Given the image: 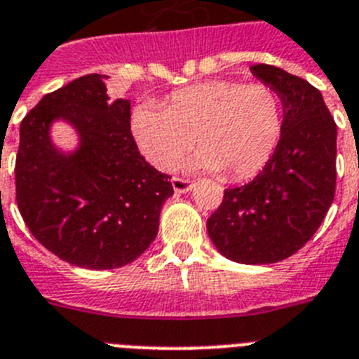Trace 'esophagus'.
Listing matches in <instances>:
<instances>
[{"instance_id": "1", "label": "esophagus", "mask_w": 359, "mask_h": 359, "mask_svg": "<svg viewBox=\"0 0 359 359\" xmlns=\"http://www.w3.org/2000/svg\"><path fill=\"white\" fill-rule=\"evenodd\" d=\"M172 186H173V191L175 193H187L189 189L193 187V184L189 182L187 179H180V177H173L172 179Z\"/></svg>"}]
</instances>
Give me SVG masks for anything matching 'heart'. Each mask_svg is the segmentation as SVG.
Segmentation results:
<instances>
[{
	"label": "heart",
	"mask_w": 359,
	"mask_h": 359,
	"mask_svg": "<svg viewBox=\"0 0 359 359\" xmlns=\"http://www.w3.org/2000/svg\"><path fill=\"white\" fill-rule=\"evenodd\" d=\"M284 127L283 102L270 86L212 80L173 91L164 102L141 103L132 134L144 159L168 170L196 144L189 170L224 172L229 180L257 175L272 159Z\"/></svg>",
	"instance_id": "b5f03b06"
}]
</instances>
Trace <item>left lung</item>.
<instances>
[{
  "mask_svg": "<svg viewBox=\"0 0 359 359\" xmlns=\"http://www.w3.org/2000/svg\"><path fill=\"white\" fill-rule=\"evenodd\" d=\"M283 102L284 127L276 154L252 182L225 189L208 219L222 256L241 264L277 263L313 238L337 187V123L322 93L288 71L250 67Z\"/></svg>",
  "mask_w": 359,
  "mask_h": 359,
  "instance_id": "8db88e82",
  "label": "left lung"
}]
</instances>
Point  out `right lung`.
<instances>
[{
  "label": "right lung",
  "mask_w": 359,
  "mask_h": 359,
  "mask_svg": "<svg viewBox=\"0 0 359 359\" xmlns=\"http://www.w3.org/2000/svg\"><path fill=\"white\" fill-rule=\"evenodd\" d=\"M105 75H86L50 93L19 128L15 200L39 243L89 270L125 266L156 240L172 177L157 172L130 132V102H111ZM66 121L79 147L62 152L50 125Z\"/></svg>",
  "instance_id": "add662e5"
}]
</instances>
